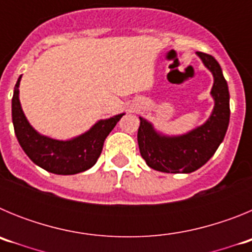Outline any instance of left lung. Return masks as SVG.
<instances>
[{
	"label": "left lung",
	"instance_id": "1",
	"mask_svg": "<svg viewBox=\"0 0 252 252\" xmlns=\"http://www.w3.org/2000/svg\"><path fill=\"white\" fill-rule=\"evenodd\" d=\"M213 75L211 95L215 107L206 122L189 132L169 136L155 130L154 125L140 117L137 131L140 154L151 169L162 173H192L203 166L221 145L230 122V93L217 60L197 51Z\"/></svg>",
	"mask_w": 252,
	"mask_h": 252
}]
</instances>
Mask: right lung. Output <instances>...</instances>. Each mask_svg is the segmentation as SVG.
Here are the masks:
<instances>
[{
    "label": "right lung",
    "mask_w": 252,
    "mask_h": 252,
    "mask_svg": "<svg viewBox=\"0 0 252 252\" xmlns=\"http://www.w3.org/2000/svg\"><path fill=\"white\" fill-rule=\"evenodd\" d=\"M20 75L12 97V124L20 146L37 166L49 173L72 175L88 170L102 153L108 133L125 113L99 120L84 133L70 140H57L37 132L26 119L19 98Z\"/></svg>",
    "instance_id": "1"
}]
</instances>
